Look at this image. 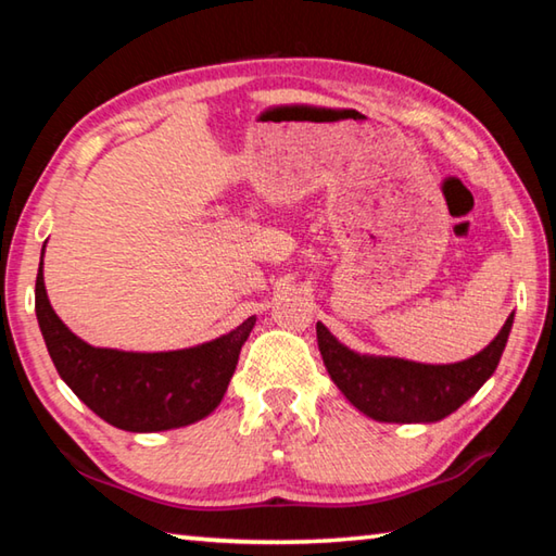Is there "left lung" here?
Returning a JSON list of instances; mask_svg holds the SVG:
<instances>
[{"label": "left lung", "instance_id": "1", "mask_svg": "<svg viewBox=\"0 0 556 556\" xmlns=\"http://www.w3.org/2000/svg\"><path fill=\"white\" fill-rule=\"evenodd\" d=\"M510 328L513 314L491 345L468 361L451 365L361 355L345 348L324 324H316V338L328 375L355 409L378 421L429 425L448 417L483 388L501 363Z\"/></svg>", "mask_w": 556, "mask_h": 556}]
</instances>
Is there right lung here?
I'll use <instances>...</instances> for the list:
<instances>
[{"label":"right lung","instance_id":"obj_1","mask_svg":"<svg viewBox=\"0 0 556 556\" xmlns=\"http://www.w3.org/2000/svg\"><path fill=\"white\" fill-rule=\"evenodd\" d=\"M46 248V244H43ZM36 318L63 382L108 425L147 434L193 425L218 407L257 318L211 343L168 353L92 348L68 331L46 296L43 255L36 275Z\"/></svg>","mask_w":556,"mask_h":556}]
</instances>
